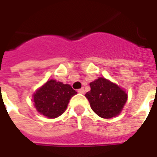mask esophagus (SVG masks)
I'll list each match as a JSON object with an SVG mask.
<instances>
[{"mask_svg": "<svg viewBox=\"0 0 157 157\" xmlns=\"http://www.w3.org/2000/svg\"><path fill=\"white\" fill-rule=\"evenodd\" d=\"M78 93H79V94H85V90H84V88H81V89H78Z\"/></svg>", "mask_w": 157, "mask_h": 157, "instance_id": "34e87169", "label": "esophagus"}]
</instances>
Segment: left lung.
Returning a JSON list of instances; mask_svg holds the SVG:
<instances>
[{
	"label": "left lung",
	"instance_id": "obj_1",
	"mask_svg": "<svg viewBox=\"0 0 157 157\" xmlns=\"http://www.w3.org/2000/svg\"><path fill=\"white\" fill-rule=\"evenodd\" d=\"M91 90L86 94L93 111L100 117L110 119L122 110L128 95L117 85L99 78L90 83Z\"/></svg>",
	"mask_w": 157,
	"mask_h": 157
}]
</instances>
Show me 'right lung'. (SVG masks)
I'll return each mask as SVG.
<instances>
[{
    "label": "right lung",
    "mask_w": 157,
    "mask_h": 157,
    "mask_svg": "<svg viewBox=\"0 0 157 157\" xmlns=\"http://www.w3.org/2000/svg\"><path fill=\"white\" fill-rule=\"evenodd\" d=\"M76 94L70 85L51 79L34 94V103L41 114L57 118L66 110L71 98Z\"/></svg>",
    "instance_id": "add662e5"
}]
</instances>
